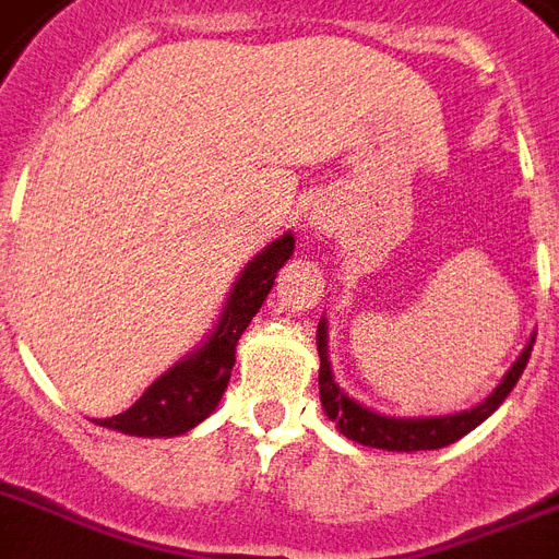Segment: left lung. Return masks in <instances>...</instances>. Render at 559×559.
Here are the masks:
<instances>
[{"mask_svg": "<svg viewBox=\"0 0 559 559\" xmlns=\"http://www.w3.org/2000/svg\"><path fill=\"white\" fill-rule=\"evenodd\" d=\"M316 348H319V397H322L324 415L331 417L336 429L345 438L362 443V447H377V450H391V452H415V450H441L450 447L467 432H473L478 424H485L487 417L493 415L496 408L502 406L504 397L511 394L516 380L522 377L525 366H528L531 348L534 340L525 345L520 359L513 362L511 371L504 373V380L496 385V391L487 400H481L478 406L469 412H459V415H443V417H389L377 415L371 408L359 406L357 400H350L345 391L336 385L328 362V328L324 319L319 322L316 331Z\"/></svg>", "mask_w": 559, "mask_h": 559, "instance_id": "left-lung-1", "label": "left lung"}]
</instances>
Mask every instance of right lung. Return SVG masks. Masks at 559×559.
<instances>
[{
    "label": "right lung",
    "mask_w": 559,
    "mask_h": 559,
    "mask_svg": "<svg viewBox=\"0 0 559 559\" xmlns=\"http://www.w3.org/2000/svg\"><path fill=\"white\" fill-rule=\"evenodd\" d=\"M293 249H296V237L287 231L246 263L209 340L191 357L177 362L168 373H162L127 412L95 424L139 438H174L202 424L217 408L226 391L235 368L237 340L243 336L252 316L266 301L275 275L289 261Z\"/></svg>",
    "instance_id": "add662e5"
}]
</instances>
